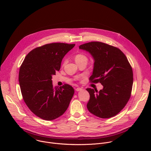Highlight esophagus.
Returning <instances> with one entry per match:
<instances>
[{"label": "esophagus", "instance_id": "obj_1", "mask_svg": "<svg viewBox=\"0 0 151 151\" xmlns=\"http://www.w3.org/2000/svg\"><path fill=\"white\" fill-rule=\"evenodd\" d=\"M82 89V88H76V89H75V90L76 91H81Z\"/></svg>", "mask_w": 151, "mask_h": 151}]
</instances>
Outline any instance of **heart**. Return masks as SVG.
Here are the masks:
<instances>
[{"instance_id": "b5f03b06", "label": "heart", "mask_w": 151, "mask_h": 151, "mask_svg": "<svg viewBox=\"0 0 151 151\" xmlns=\"http://www.w3.org/2000/svg\"><path fill=\"white\" fill-rule=\"evenodd\" d=\"M75 61H76V63H79V62H82V61H87V62L88 58L85 54H82V53H79V54H78L75 55ZM65 64V61H64L63 64Z\"/></svg>"}]
</instances>
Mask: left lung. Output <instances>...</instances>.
<instances>
[{
  "label": "left lung",
  "mask_w": 151,
  "mask_h": 151,
  "mask_svg": "<svg viewBox=\"0 0 151 151\" xmlns=\"http://www.w3.org/2000/svg\"><path fill=\"white\" fill-rule=\"evenodd\" d=\"M79 48L88 52L94 59L90 81L103 86L99 92L87 89L90 96L88 110L101 118L115 116L130 98L133 73L130 63L119 49L103 42H88Z\"/></svg>",
  "instance_id": "1"
}]
</instances>
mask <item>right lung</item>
Listing matches in <instances>:
<instances>
[{
  "mask_svg": "<svg viewBox=\"0 0 151 151\" xmlns=\"http://www.w3.org/2000/svg\"><path fill=\"white\" fill-rule=\"evenodd\" d=\"M75 44L52 43L32 50L20 67L18 81L23 100L29 109L47 121L61 116L74 94L72 86L54 87L52 76L60 69L62 59Z\"/></svg>",
  "mask_w": 151,
  "mask_h": 151,
  "instance_id": "right-lung-1",
  "label": "right lung"
}]
</instances>
